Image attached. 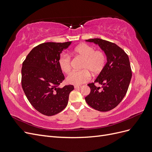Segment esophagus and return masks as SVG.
I'll list each match as a JSON object with an SVG mask.
<instances>
[{
  "instance_id": "esophagus-1",
  "label": "esophagus",
  "mask_w": 152,
  "mask_h": 152,
  "mask_svg": "<svg viewBox=\"0 0 152 152\" xmlns=\"http://www.w3.org/2000/svg\"><path fill=\"white\" fill-rule=\"evenodd\" d=\"M81 88V86H75V89H80Z\"/></svg>"
}]
</instances>
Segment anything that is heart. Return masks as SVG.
I'll list each match as a JSON object with an SVG mask.
<instances>
[{"label":"heart","instance_id":"b5f03b06","mask_svg":"<svg viewBox=\"0 0 152 152\" xmlns=\"http://www.w3.org/2000/svg\"><path fill=\"white\" fill-rule=\"evenodd\" d=\"M74 53L77 56L84 59L81 71H72L66 77V82L73 85H80L90 79V72L98 75L103 71L106 64V56L100 50H95V48L87 44H81L77 46ZM58 64L61 70L68 73L71 69V59L67 54H62L58 59Z\"/></svg>","mask_w":152,"mask_h":152}]
</instances>
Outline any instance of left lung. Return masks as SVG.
<instances>
[{"label": "left lung", "mask_w": 152, "mask_h": 152, "mask_svg": "<svg viewBox=\"0 0 152 152\" xmlns=\"http://www.w3.org/2000/svg\"><path fill=\"white\" fill-rule=\"evenodd\" d=\"M86 41L98 45L105 53L107 62L94 82L88 85L91 92L85 100L94 110L108 111L118 105L128 91L132 76L129 58L115 43L98 38ZM94 82L102 84V89L95 86Z\"/></svg>", "instance_id": "obj_1"}]
</instances>
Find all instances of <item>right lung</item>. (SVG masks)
Wrapping results in <instances>:
<instances>
[{"instance_id":"add662e5","label":"right lung","mask_w":152,"mask_h":152,"mask_svg":"<svg viewBox=\"0 0 152 152\" xmlns=\"http://www.w3.org/2000/svg\"><path fill=\"white\" fill-rule=\"evenodd\" d=\"M71 42L39 44L31 50L22 63V89L33 107L44 115L53 116L63 111L74 89L72 85L58 87L64 80L58 59Z\"/></svg>"}]
</instances>
